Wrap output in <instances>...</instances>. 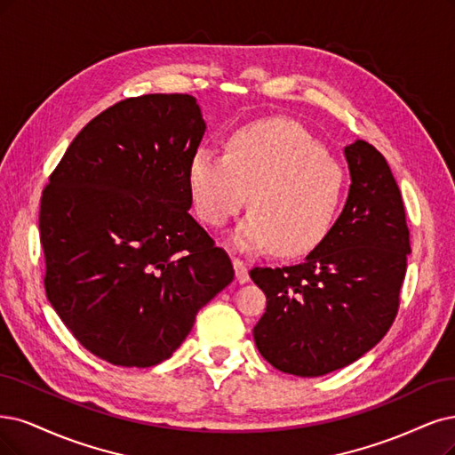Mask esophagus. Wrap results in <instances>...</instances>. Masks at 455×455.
I'll return each mask as SVG.
<instances>
[{
  "label": "esophagus",
  "mask_w": 455,
  "mask_h": 455,
  "mask_svg": "<svg viewBox=\"0 0 455 455\" xmlns=\"http://www.w3.org/2000/svg\"><path fill=\"white\" fill-rule=\"evenodd\" d=\"M233 267H235V276H237L239 284H246V282L250 280L246 263L243 259H239V258H233Z\"/></svg>",
  "instance_id": "34e87169"
}]
</instances>
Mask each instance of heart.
I'll return each instance as SVG.
<instances>
[{"label":"heart","instance_id":"b5f03b06","mask_svg":"<svg viewBox=\"0 0 455 455\" xmlns=\"http://www.w3.org/2000/svg\"><path fill=\"white\" fill-rule=\"evenodd\" d=\"M194 209L211 228H224L246 205L233 244L271 248L284 258L312 252L331 231L344 196V175L323 147L297 122L269 118L228 139L226 154L199 148L188 165Z\"/></svg>","mask_w":455,"mask_h":455}]
</instances>
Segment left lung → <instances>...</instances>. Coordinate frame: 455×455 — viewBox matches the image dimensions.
<instances>
[{"instance_id":"left-lung-1","label":"left lung","mask_w":455,"mask_h":455,"mask_svg":"<svg viewBox=\"0 0 455 455\" xmlns=\"http://www.w3.org/2000/svg\"><path fill=\"white\" fill-rule=\"evenodd\" d=\"M350 192L339 220L299 265L250 271L267 297L254 340L267 362L295 377H322L382 340L399 310L411 254L399 186L365 140L344 148Z\"/></svg>"}]
</instances>
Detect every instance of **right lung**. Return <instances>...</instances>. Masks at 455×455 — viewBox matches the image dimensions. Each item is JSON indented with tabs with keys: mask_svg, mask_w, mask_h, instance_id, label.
I'll list each match as a JSON object with an SVG mask.
<instances>
[{
	"mask_svg": "<svg viewBox=\"0 0 455 455\" xmlns=\"http://www.w3.org/2000/svg\"><path fill=\"white\" fill-rule=\"evenodd\" d=\"M205 128L188 93L118 101L73 139L44 186L46 299L108 363H162L235 276L188 212V165Z\"/></svg>",
	"mask_w": 455,
	"mask_h": 455,
	"instance_id": "obj_1",
	"label": "right lung"
}]
</instances>
